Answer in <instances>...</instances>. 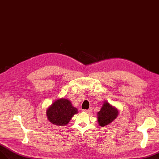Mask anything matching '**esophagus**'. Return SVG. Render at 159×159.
<instances>
[{"label":"esophagus","instance_id":"esophagus-1","mask_svg":"<svg viewBox=\"0 0 159 159\" xmlns=\"http://www.w3.org/2000/svg\"><path fill=\"white\" fill-rule=\"evenodd\" d=\"M84 111H85V112H87V113H90L92 111V109L89 108L88 110H83Z\"/></svg>","mask_w":159,"mask_h":159}]
</instances>
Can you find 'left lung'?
I'll use <instances>...</instances> for the list:
<instances>
[{
    "instance_id": "8db88e82",
    "label": "left lung",
    "mask_w": 159,
    "mask_h": 159,
    "mask_svg": "<svg viewBox=\"0 0 159 159\" xmlns=\"http://www.w3.org/2000/svg\"><path fill=\"white\" fill-rule=\"evenodd\" d=\"M118 111L108 102H104L101 110L98 112V120L100 126L104 127L111 123L117 117Z\"/></svg>"
}]
</instances>
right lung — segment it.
I'll return each instance as SVG.
<instances>
[{
    "instance_id": "obj_1",
    "label": "right lung",
    "mask_w": 159,
    "mask_h": 159,
    "mask_svg": "<svg viewBox=\"0 0 159 159\" xmlns=\"http://www.w3.org/2000/svg\"><path fill=\"white\" fill-rule=\"evenodd\" d=\"M78 109L72 106L70 101L59 99L53 102L47 110V116L51 123L56 126H65L70 122Z\"/></svg>"
}]
</instances>
